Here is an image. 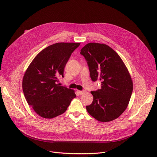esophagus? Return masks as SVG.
Segmentation results:
<instances>
[{
    "label": "esophagus",
    "mask_w": 157,
    "mask_h": 157,
    "mask_svg": "<svg viewBox=\"0 0 157 157\" xmlns=\"http://www.w3.org/2000/svg\"><path fill=\"white\" fill-rule=\"evenodd\" d=\"M78 93L79 94L81 95V94H83L84 93V91H80V90H78Z\"/></svg>",
    "instance_id": "obj_1"
}]
</instances>
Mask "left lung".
<instances>
[{
	"instance_id": "1",
	"label": "left lung",
	"mask_w": 157,
	"mask_h": 157,
	"mask_svg": "<svg viewBox=\"0 0 157 157\" xmlns=\"http://www.w3.org/2000/svg\"><path fill=\"white\" fill-rule=\"evenodd\" d=\"M93 81H101V88L91 92L92 103L88 113L102 122L118 118L125 111L133 90V83L125 65L109 46L90 43L81 49Z\"/></svg>"
}]
</instances>
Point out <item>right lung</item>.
Instances as JSON below:
<instances>
[{
    "label": "right lung",
    "instance_id": "1",
    "mask_svg": "<svg viewBox=\"0 0 157 157\" xmlns=\"http://www.w3.org/2000/svg\"><path fill=\"white\" fill-rule=\"evenodd\" d=\"M80 43H59L49 46L32 60L24 74L23 94L40 117L53 118L67 110L76 97L74 91L59 83L72 52Z\"/></svg>",
    "mask_w": 157,
    "mask_h": 157
}]
</instances>
